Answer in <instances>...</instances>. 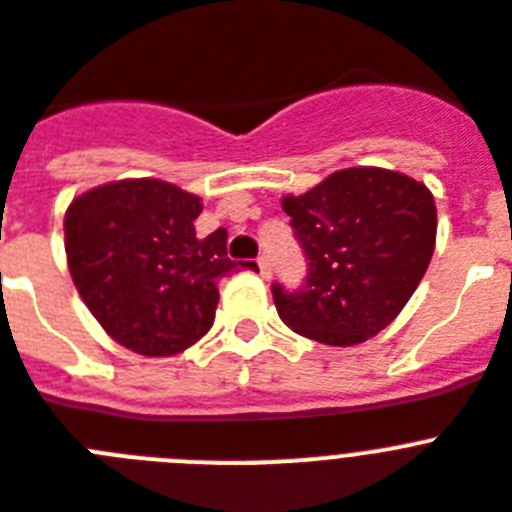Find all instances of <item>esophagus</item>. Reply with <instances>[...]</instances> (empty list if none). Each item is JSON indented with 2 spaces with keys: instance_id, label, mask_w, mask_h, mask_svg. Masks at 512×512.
<instances>
[{
  "instance_id": "34e87169",
  "label": "esophagus",
  "mask_w": 512,
  "mask_h": 512,
  "mask_svg": "<svg viewBox=\"0 0 512 512\" xmlns=\"http://www.w3.org/2000/svg\"><path fill=\"white\" fill-rule=\"evenodd\" d=\"M257 268H260V276L268 278V276H270V263H268V257H257Z\"/></svg>"
}]
</instances>
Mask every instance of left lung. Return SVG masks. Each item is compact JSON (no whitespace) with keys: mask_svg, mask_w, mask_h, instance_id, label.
Masks as SVG:
<instances>
[{"mask_svg":"<svg viewBox=\"0 0 512 512\" xmlns=\"http://www.w3.org/2000/svg\"><path fill=\"white\" fill-rule=\"evenodd\" d=\"M281 205L309 263L299 289L273 283L278 317L328 346H354L388 328L435 252L432 192L398 171L356 166Z\"/></svg>","mask_w":512,"mask_h":512,"instance_id":"left-lung-1","label":"left lung"}]
</instances>
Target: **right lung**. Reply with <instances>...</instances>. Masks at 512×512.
Segmentation results:
<instances>
[{"instance_id": "1", "label": "right lung", "mask_w": 512, "mask_h": 512, "mask_svg": "<svg viewBox=\"0 0 512 512\" xmlns=\"http://www.w3.org/2000/svg\"><path fill=\"white\" fill-rule=\"evenodd\" d=\"M200 210V197L158 179L109 182L67 208L72 281L124 349L179 354L216 320L218 281L242 263L226 257L223 229L197 239Z\"/></svg>"}]
</instances>
